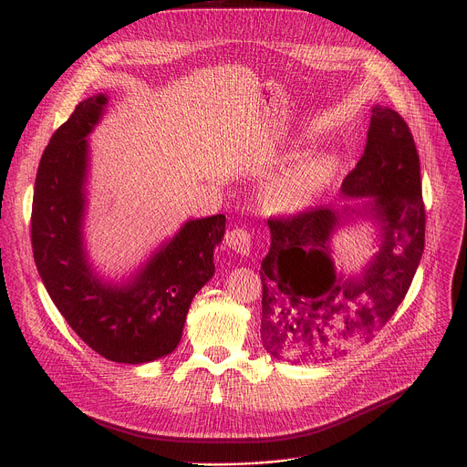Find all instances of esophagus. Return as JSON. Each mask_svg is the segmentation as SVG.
Listing matches in <instances>:
<instances>
[{
    "label": "esophagus",
    "mask_w": 467,
    "mask_h": 467,
    "mask_svg": "<svg viewBox=\"0 0 467 467\" xmlns=\"http://www.w3.org/2000/svg\"><path fill=\"white\" fill-rule=\"evenodd\" d=\"M225 242L233 251H236L240 254H249L251 247H253V234L244 227H236L227 233Z\"/></svg>",
    "instance_id": "34e87169"
}]
</instances>
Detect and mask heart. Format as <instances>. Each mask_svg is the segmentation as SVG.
Masks as SVG:
<instances>
[{
	"label": "heart",
	"mask_w": 467,
	"mask_h": 467,
	"mask_svg": "<svg viewBox=\"0 0 467 467\" xmlns=\"http://www.w3.org/2000/svg\"><path fill=\"white\" fill-rule=\"evenodd\" d=\"M330 157H305L275 175L264 190V203L274 213L294 214L308 209L335 179Z\"/></svg>",
	"instance_id": "heart-1"
}]
</instances>
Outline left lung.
<instances>
[{
    "label": "left lung",
    "mask_w": 467,
    "mask_h": 467,
    "mask_svg": "<svg viewBox=\"0 0 467 467\" xmlns=\"http://www.w3.org/2000/svg\"><path fill=\"white\" fill-rule=\"evenodd\" d=\"M342 193L349 202L338 209L268 220L260 338L279 360L308 364L348 355L388 323L412 285L425 247V207L420 155L395 110L371 109L364 155L344 179ZM358 219L378 225L379 249L360 275L338 276L331 236Z\"/></svg>",
    "instance_id": "left-lung-1"
}]
</instances>
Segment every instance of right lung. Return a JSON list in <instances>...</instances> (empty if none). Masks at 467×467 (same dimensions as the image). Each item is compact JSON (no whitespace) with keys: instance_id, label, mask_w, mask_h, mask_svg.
Returning <instances> with one entry per match:
<instances>
[{"instance_id":"1","label":"right lung","mask_w":467,"mask_h":467,"mask_svg":"<svg viewBox=\"0 0 467 467\" xmlns=\"http://www.w3.org/2000/svg\"><path fill=\"white\" fill-rule=\"evenodd\" d=\"M109 98L83 99L42 153L33 197L31 242L40 279L78 337L107 360L146 364L181 342L192 299L214 275L225 216L188 220L127 281L99 277L85 247L88 135Z\"/></svg>"}]
</instances>
